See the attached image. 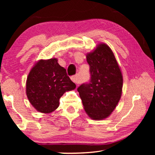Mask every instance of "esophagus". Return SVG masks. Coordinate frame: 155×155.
I'll return each mask as SVG.
<instances>
[{
  "instance_id": "esophagus-1",
  "label": "esophagus",
  "mask_w": 155,
  "mask_h": 155,
  "mask_svg": "<svg viewBox=\"0 0 155 155\" xmlns=\"http://www.w3.org/2000/svg\"><path fill=\"white\" fill-rule=\"evenodd\" d=\"M71 80L76 84H78V79H77V75H74L71 77Z\"/></svg>"
}]
</instances>
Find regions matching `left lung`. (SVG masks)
I'll return each instance as SVG.
<instances>
[{
	"label": "left lung",
	"mask_w": 155,
	"mask_h": 155,
	"mask_svg": "<svg viewBox=\"0 0 155 155\" xmlns=\"http://www.w3.org/2000/svg\"><path fill=\"white\" fill-rule=\"evenodd\" d=\"M90 80L77 88L85 112L94 120L111 114L121 98L122 75L111 49L101 44L87 54Z\"/></svg>",
	"instance_id": "1"
}]
</instances>
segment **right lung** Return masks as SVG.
I'll use <instances>...</instances> for the list:
<instances>
[{
	"mask_svg": "<svg viewBox=\"0 0 155 155\" xmlns=\"http://www.w3.org/2000/svg\"><path fill=\"white\" fill-rule=\"evenodd\" d=\"M27 96L38 111L48 114L59 104V98L66 91L76 88L66 70L57 59L40 60L28 74L26 85Z\"/></svg>",
	"mask_w": 155,
	"mask_h": 155,
	"instance_id": "1",
	"label": "right lung"
}]
</instances>
